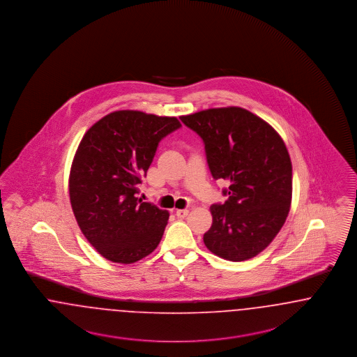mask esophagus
Returning a JSON list of instances; mask_svg holds the SVG:
<instances>
[{
    "mask_svg": "<svg viewBox=\"0 0 357 357\" xmlns=\"http://www.w3.org/2000/svg\"><path fill=\"white\" fill-rule=\"evenodd\" d=\"M188 213H189V211L188 209H177L176 211V216L178 218H184L188 216Z\"/></svg>",
    "mask_w": 357,
    "mask_h": 357,
    "instance_id": "34e87169",
    "label": "esophagus"
}]
</instances>
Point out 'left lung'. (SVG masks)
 Instances as JSON below:
<instances>
[{
    "mask_svg": "<svg viewBox=\"0 0 357 357\" xmlns=\"http://www.w3.org/2000/svg\"><path fill=\"white\" fill-rule=\"evenodd\" d=\"M204 142L215 180H228L224 204L211 206L213 222L204 234L211 252L244 261L266 248L280 232L292 200V164L279 133L237 107L181 116Z\"/></svg>",
    "mask_w": 357,
    "mask_h": 357,
    "instance_id": "obj_1",
    "label": "left lung"
}]
</instances>
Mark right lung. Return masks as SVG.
Instances as JSON below:
<instances>
[{
    "instance_id": "1",
    "label": "right lung",
    "mask_w": 357,
    "mask_h": 357,
    "mask_svg": "<svg viewBox=\"0 0 357 357\" xmlns=\"http://www.w3.org/2000/svg\"><path fill=\"white\" fill-rule=\"evenodd\" d=\"M181 128L176 117L119 110L85 133L75 155L69 196L78 227L113 263H136L161 241L169 213L136 197L160 141Z\"/></svg>"
}]
</instances>
